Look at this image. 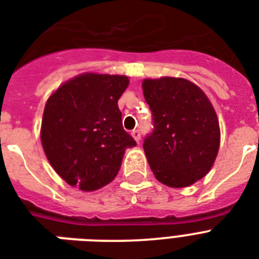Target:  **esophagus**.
<instances>
[{
	"instance_id": "1",
	"label": "esophagus",
	"mask_w": 259,
	"mask_h": 259,
	"mask_svg": "<svg viewBox=\"0 0 259 259\" xmlns=\"http://www.w3.org/2000/svg\"><path fill=\"white\" fill-rule=\"evenodd\" d=\"M132 137H133L137 142H140V140H141V133H140L138 130H133V132H132Z\"/></svg>"
}]
</instances>
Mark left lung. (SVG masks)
Instances as JSON below:
<instances>
[{
	"label": "left lung",
	"mask_w": 259,
	"mask_h": 259,
	"mask_svg": "<svg viewBox=\"0 0 259 259\" xmlns=\"http://www.w3.org/2000/svg\"><path fill=\"white\" fill-rule=\"evenodd\" d=\"M142 90L154 121L142 146L154 177L172 188L195 184L211 170L221 145L212 103L184 78L144 79Z\"/></svg>",
	"instance_id": "1"
}]
</instances>
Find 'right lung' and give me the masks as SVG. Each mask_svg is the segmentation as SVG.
<instances>
[{"label": "right lung", "mask_w": 259, "mask_h": 259, "mask_svg": "<svg viewBox=\"0 0 259 259\" xmlns=\"http://www.w3.org/2000/svg\"><path fill=\"white\" fill-rule=\"evenodd\" d=\"M129 86L125 75L84 72L51 94L40 140L48 161L71 187L91 192L115 179L136 141L123 130L118 99Z\"/></svg>", "instance_id": "obj_1"}]
</instances>
